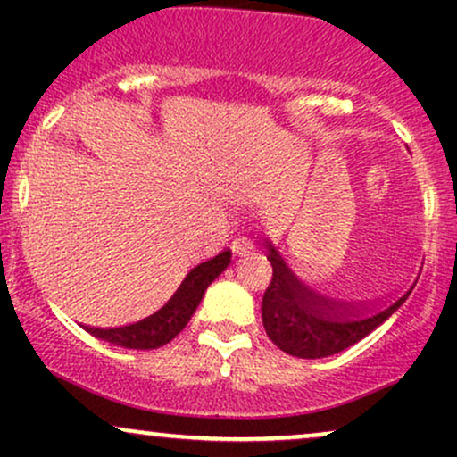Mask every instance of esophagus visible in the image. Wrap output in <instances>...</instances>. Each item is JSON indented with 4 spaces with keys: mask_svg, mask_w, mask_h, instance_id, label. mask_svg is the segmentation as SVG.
<instances>
[{
    "mask_svg": "<svg viewBox=\"0 0 457 457\" xmlns=\"http://www.w3.org/2000/svg\"><path fill=\"white\" fill-rule=\"evenodd\" d=\"M253 249H255L253 240H249V238H236L234 243H232L234 255H238V258H243V255L251 253V251H253Z\"/></svg>",
    "mask_w": 457,
    "mask_h": 457,
    "instance_id": "esophagus-1",
    "label": "esophagus"
}]
</instances>
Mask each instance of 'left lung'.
<instances>
[{"mask_svg":"<svg viewBox=\"0 0 457 457\" xmlns=\"http://www.w3.org/2000/svg\"><path fill=\"white\" fill-rule=\"evenodd\" d=\"M269 246L266 258L272 266V279L262 298V322L270 342L283 353L298 359H322L361 342L403 305L414 287L382 309L337 305L309 290L287 269L275 246Z\"/></svg>","mask_w":457,"mask_h":457,"instance_id":"left-lung-1","label":"left lung"}]
</instances>
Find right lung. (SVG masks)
<instances>
[{"label": "right lung", "instance_id": "right-lung-1", "mask_svg": "<svg viewBox=\"0 0 457 457\" xmlns=\"http://www.w3.org/2000/svg\"><path fill=\"white\" fill-rule=\"evenodd\" d=\"M229 262H232V251H223V253L214 255L212 260L202 262L195 266L185 281L180 283V287L174 292V296L162 305L159 312L152 313V316L139 320V322L129 324V327H118V328H96V327H86L87 333H92L94 337L103 339L120 348H133V350H154L161 345L170 344L171 339L187 327V322L191 320L193 313L199 303H202L204 292L211 283L217 279L221 272L228 269Z\"/></svg>", "mask_w": 457, "mask_h": 457}]
</instances>
